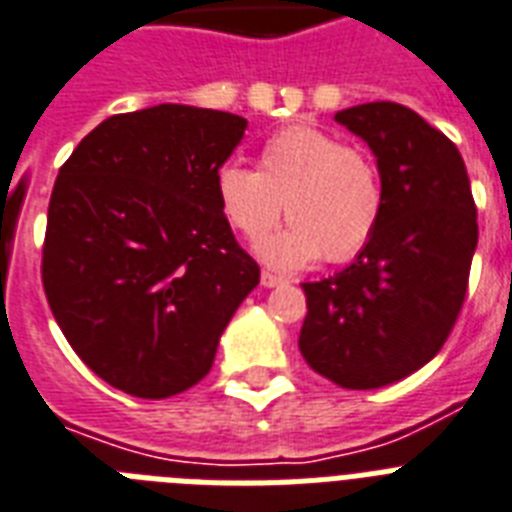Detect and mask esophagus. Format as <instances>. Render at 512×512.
I'll return each mask as SVG.
<instances>
[{
  "label": "esophagus",
  "instance_id": "34e87169",
  "mask_svg": "<svg viewBox=\"0 0 512 512\" xmlns=\"http://www.w3.org/2000/svg\"><path fill=\"white\" fill-rule=\"evenodd\" d=\"M260 284H263L265 289H276V286L286 284V278L276 276V273H270V270H263V276H260Z\"/></svg>",
  "mask_w": 512,
  "mask_h": 512
}]
</instances>
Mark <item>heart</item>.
I'll list each match as a JSON object with an SVG mask.
<instances>
[{"label":"heart","instance_id":"1","mask_svg":"<svg viewBox=\"0 0 512 512\" xmlns=\"http://www.w3.org/2000/svg\"><path fill=\"white\" fill-rule=\"evenodd\" d=\"M220 213L244 239H263L281 213L292 226L265 239L257 255L273 268H305L321 257L344 263L376 234L384 178L371 152L310 126L270 136L257 170L226 162L215 173Z\"/></svg>","mask_w":512,"mask_h":512}]
</instances>
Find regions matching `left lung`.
<instances>
[{"label":"left lung","mask_w":512,"mask_h":512,"mask_svg":"<svg viewBox=\"0 0 512 512\" xmlns=\"http://www.w3.org/2000/svg\"><path fill=\"white\" fill-rule=\"evenodd\" d=\"M334 120L371 147L384 215L352 265L305 281L299 352L344 389H378L442 350L463 307L479 242L458 147L410 107L368 102Z\"/></svg>","instance_id":"left-lung-1"}]
</instances>
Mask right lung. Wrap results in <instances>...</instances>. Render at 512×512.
I'll return each mask as SVG.
<instances>
[{
    "mask_svg": "<svg viewBox=\"0 0 512 512\" xmlns=\"http://www.w3.org/2000/svg\"><path fill=\"white\" fill-rule=\"evenodd\" d=\"M244 128L231 112L162 102L102 120L60 168L44 292L76 355L120 392L165 400L202 381L260 284L215 197Z\"/></svg>",
    "mask_w": 512,
    "mask_h": 512,
    "instance_id": "1",
    "label": "right lung"
}]
</instances>
